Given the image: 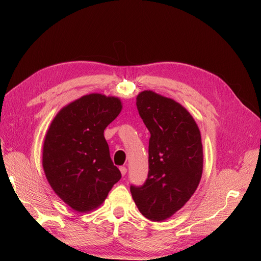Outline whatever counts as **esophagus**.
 <instances>
[{"instance_id":"1","label":"esophagus","mask_w":261,"mask_h":261,"mask_svg":"<svg viewBox=\"0 0 261 261\" xmlns=\"http://www.w3.org/2000/svg\"><path fill=\"white\" fill-rule=\"evenodd\" d=\"M119 170H120V172H121V175H125V174L127 173V168H126L125 166H121V167L119 168Z\"/></svg>"}]
</instances>
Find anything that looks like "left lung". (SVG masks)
Here are the masks:
<instances>
[{
  "label": "left lung",
  "instance_id": "8db88e82",
  "mask_svg": "<svg viewBox=\"0 0 261 261\" xmlns=\"http://www.w3.org/2000/svg\"><path fill=\"white\" fill-rule=\"evenodd\" d=\"M150 132L149 172L143 186H131L139 211L151 221L167 220L197 190L203 171L200 129L187 110L153 91L136 97Z\"/></svg>",
  "mask_w": 261,
  "mask_h": 261
}]
</instances>
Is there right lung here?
Returning <instances> with one entry per match:
<instances>
[{
    "instance_id": "right-lung-1",
    "label": "right lung",
    "mask_w": 261,
    "mask_h": 261,
    "mask_svg": "<svg viewBox=\"0 0 261 261\" xmlns=\"http://www.w3.org/2000/svg\"><path fill=\"white\" fill-rule=\"evenodd\" d=\"M121 109L120 99L114 96H81L60 110L46 132L42 166L47 182L78 213L98 208L120 180L103 131Z\"/></svg>"
}]
</instances>
